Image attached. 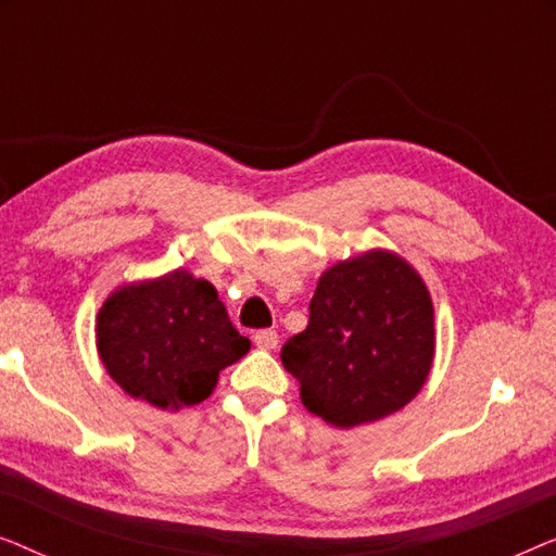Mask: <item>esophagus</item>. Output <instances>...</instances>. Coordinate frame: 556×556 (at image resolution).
Wrapping results in <instances>:
<instances>
[{"mask_svg": "<svg viewBox=\"0 0 556 556\" xmlns=\"http://www.w3.org/2000/svg\"><path fill=\"white\" fill-rule=\"evenodd\" d=\"M253 341H255L257 349H265V352H270V349L278 346V333L273 329H263V331L255 333Z\"/></svg>", "mask_w": 556, "mask_h": 556, "instance_id": "esophagus-1", "label": "esophagus"}]
</instances>
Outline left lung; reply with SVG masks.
Wrapping results in <instances>:
<instances>
[{"mask_svg": "<svg viewBox=\"0 0 556 556\" xmlns=\"http://www.w3.org/2000/svg\"><path fill=\"white\" fill-rule=\"evenodd\" d=\"M308 326L286 341L280 362L301 384L308 413L349 430L415 400L435 359V308L428 286L392 250L339 261L318 278Z\"/></svg>", "mask_w": 556, "mask_h": 556, "instance_id": "8db88e82", "label": "left lung"}]
</instances>
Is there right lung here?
I'll return each instance as SVG.
<instances>
[{
  "label": "right lung",
  "mask_w": 556,
  "mask_h": 556,
  "mask_svg": "<svg viewBox=\"0 0 556 556\" xmlns=\"http://www.w3.org/2000/svg\"><path fill=\"white\" fill-rule=\"evenodd\" d=\"M105 371L128 397L159 409L200 405L217 377L250 352L217 288L185 268L124 283L96 316Z\"/></svg>",
  "instance_id": "obj_1"
}]
</instances>
